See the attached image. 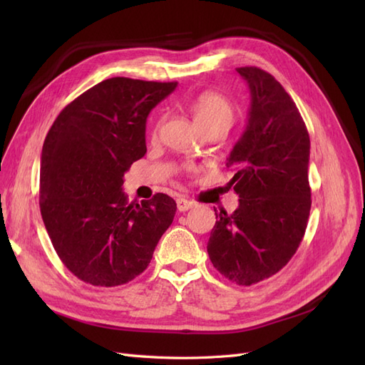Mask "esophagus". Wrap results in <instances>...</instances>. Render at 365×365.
<instances>
[{
	"instance_id": "obj_1",
	"label": "esophagus",
	"mask_w": 365,
	"mask_h": 365,
	"mask_svg": "<svg viewBox=\"0 0 365 365\" xmlns=\"http://www.w3.org/2000/svg\"><path fill=\"white\" fill-rule=\"evenodd\" d=\"M176 207H178L180 212H187V210L193 208L195 204L189 200H185V197H178V200H176Z\"/></svg>"
}]
</instances>
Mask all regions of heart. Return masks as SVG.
<instances>
[{
  "label": "heart",
  "instance_id": "1",
  "mask_svg": "<svg viewBox=\"0 0 365 365\" xmlns=\"http://www.w3.org/2000/svg\"><path fill=\"white\" fill-rule=\"evenodd\" d=\"M190 113L201 129L212 125L230 126L235 117V109L228 98L215 91H205L197 96L190 105Z\"/></svg>",
  "mask_w": 365,
  "mask_h": 365
}]
</instances>
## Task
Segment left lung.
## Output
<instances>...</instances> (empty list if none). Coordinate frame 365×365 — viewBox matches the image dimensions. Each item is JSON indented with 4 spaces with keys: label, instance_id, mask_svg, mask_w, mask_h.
I'll return each mask as SVG.
<instances>
[{
    "label": "left lung",
    "instance_id": "1",
    "mask_svg": "<svg viewBox=\"0 0 365 365\" xmlns=\"http://www.w3.org/2000/svg\"><path fill=\"white\" fill-rule=\"evenodd\" d=\"M236 71L250 88L244 134L230 152L239 207L216 213L207 251L213 267L240 286L259 283L291 260L307 227L311 140L291 96L257 67ZM216 212V210H215Z\"/></svg>",
    "mask_w": 365,
    "mask_h": 365
}]
</instances>
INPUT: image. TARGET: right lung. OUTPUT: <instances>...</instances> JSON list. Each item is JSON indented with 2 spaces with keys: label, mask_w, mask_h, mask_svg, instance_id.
<instances>
[{
  "label": "right lung",
  "mask_w": 365,
  "mask_h": 365,
  "mask_svg": "<svg viewBox=\"0 0 365 365\" xmlns=\"http://www.w3.org/2000/svg\"><path fill=\"white\" fill-rule=\"evenodd\" d=\"M176 85L106 79L65 106L43 141V225L62 263L85 283L111 288L134 280L172 224L170 196L134 205L121 185L146 153L149 113Z\"/></svg>",
  "instance_id": "right-lung-1"
}]
</instances>
